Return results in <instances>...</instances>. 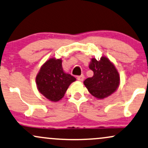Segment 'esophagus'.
Returning <instances> with one entry per match:
<instances>
[{"instance_id":"34e87169","label":"esophagus","mask_w":148,"mask_h":148,"mask_svg":"<svg viewBox=\"0 0 148 148\" xmlns=\"http://www.w3.org/2000/svg\"><path fill=\"white\" fill-rule=\"evenodd\" d=\"M84 75H81L77 76V80H79V81H80V82H82L83 80H84Z\"/></svg>"}]
</instances>
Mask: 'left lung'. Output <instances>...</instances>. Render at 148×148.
Listing matches in <instances>:
<instances>
[{"instance_id": "obj_1", "label": "left lung", "mask_w": 148, "mask_h": 148, "mask_svg": "<svg viewBox=\"0 0 148 148\" xmlns=\"http://www.w3.org/2000/svg\"><path fill=\"white\" fill-rule=\"evenodd\" d=\"M89 69L93 76L85 79L84 84L92 95L103 99L116 91L120 83L119 73L109 59L102 57L98 61L93 58Z\"/></svg>"}]
</instances>
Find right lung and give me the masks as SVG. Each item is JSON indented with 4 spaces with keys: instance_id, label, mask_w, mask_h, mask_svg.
<instances>
[{
    "instance_id": "obj_1",
    "label": "right lung",
    "mask_w": 148,
    "mask_h": 148,
    "mask_svg": "<svg viewBox=\"0 0 148 148\" xmlns=\"http://www.w3.org/2000/svg\"><path fill=\"white\" fill-rule=\"evenodd\" d=\"M60 59L51 58L41 66L36 77L38 90L50 101L57 102L64 97L69 85L76 80L64 72Z\"/></svg>"
}]
</instances>
